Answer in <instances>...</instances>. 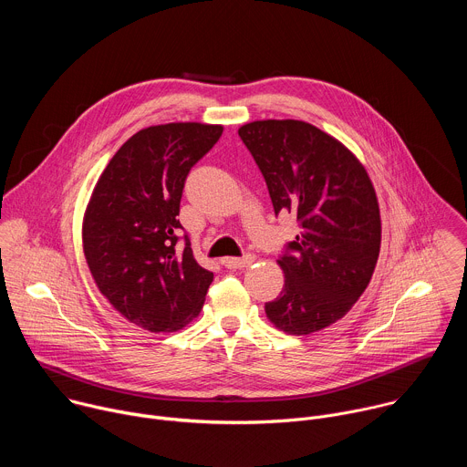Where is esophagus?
<instances>
[{
	"label": "esophagus",
	"mask_w": 467,
	"mask_h": 467,
	"mask_svg": "<svg viewBox=\"0 0 467 467\" xmlns=\"http://www.w3.org/2000/svg\"><path fill=\"white\" fill-rule=\"evenodd\" d=\"M254 262V254H244L240 258H234V256H227L222 260V264L225 265V268L229 270H240V268H247V265H251Z\"/></svg>",
	"instance_id": "obj_1"
}]
</instances>
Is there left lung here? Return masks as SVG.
Listing matches in <instances>:
<instances>
[{"label":"left lung","instance_id":"left-lung-1","mask_svg":"<svg viewBox=\"0 0 467 467\" xmlns=\"http://www.w3.org/2000/svg\"><path fill=\"white\" fill-rule=\"evenodd\" d=\"M238 135L275 216L292 213L301 225L277 260L285 288L265 316L288 335H310L344 317L371 281L380 249L373 184L344 144L306 121H251Z\"/></svg>","mask_w":467,"mask_h":467}]
</instances>
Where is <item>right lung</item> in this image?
I'll return each instance as SVG.
<instances>
[{
    "label": "right lung",
    "instance_id": "obj_1",
    "mask_svg": "<svg viewBox=\"0 0 467 467\" xmlns=\"http://www.w3.org/2000/svg\"><path fill=\"white\" fill-rule=\"evenodd\" d=\"M222 125L166 123L132 135L103 170L85 213L83 249L99 292L130 323L173 332L203 306L214 274L177 247L179 205L192 166Z\"/></svg>",
    "mask_w": 467,
    "mask_h": 467
}]
</instances>
